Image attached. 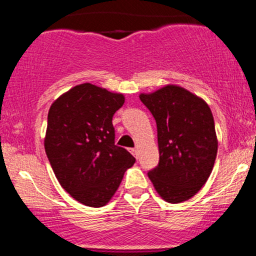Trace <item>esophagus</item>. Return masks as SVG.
<instances>
[{"instance_id": "esophagus-1", "label": "esophagus", "mask_w": 256, "mask_h": 256, "mask_svg": "<svg viewBox=\"0 0 256 256\" xmlns=\"http://www.w3.org/2000/svg\"><path fill=\"white\" fill-rule=\"evenodd\" d=\"M131 152H132V154L134 155V156L138 158V149H137V148H134V149H131Z\"/></svg>"}]
</instances>
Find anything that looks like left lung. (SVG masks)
<instances>
[{
    "label": "left lung",
    "mask_w": 256,
    "mask_h": 256,
    "mask_svg": "<svg viewBox=\"0 0 256 256\" xmlns=\"http://www.w3.org/2000/svg\"><path fill=\"white\" fill-rule=\"evenodd\" d=\"M158 126L160 161L148 173L166 202L180 204L200 192L212 173L218 138L204 98L174 84L140 94Z\"/></svg>",
    "instance_id": "left-lung-1"
}]
</instances>
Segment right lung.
I'll use <instances>...</instances> for the list:
<instances>
[{
    "label": "right lung",
    "mask_w": 256,
    "mask_h": 256,
    "mask_svg": "<svg viewBox=\"0 0 256 256\" xmlns=\"http://www.w3.org/2000/svg\"><path fill=\"white\" fill-rule=\"evenodd\" d=\"M125 96L90 83L73 86L52 102L44 148L55 177L76 201L107 204L136 158L114 144V113Z\"/></svg>",
    "instance_id": "add662e5"
}]
</instances>
